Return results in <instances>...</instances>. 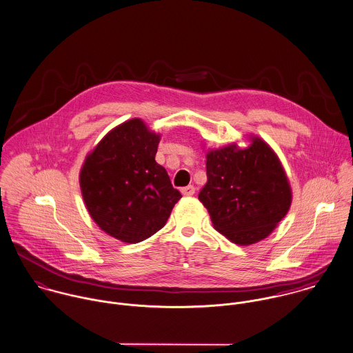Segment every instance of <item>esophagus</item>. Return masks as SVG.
I'll return each mask as SVG.
<instances>
[{
    "instance_id": "1",
    "label": "esophagus",
    "mask_w": 353,
    "mask_h": 353,
    "mask_svg": "<svg viewBox=\"0 0 353 353\" xmlns=\"http://www.w3.org/2000/svg\"><path fill=\"white\" fill-rule=\"evenodd\" d=\"M181 194L184 196H192L195 194V187L194 185H188V187H184L181 188Z\"/></svg>"
}]
</instances>
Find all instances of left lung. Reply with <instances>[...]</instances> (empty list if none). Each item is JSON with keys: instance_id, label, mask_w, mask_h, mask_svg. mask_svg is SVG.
Returning <instances> with one entry per match:
<instances>
[{"instance_id": "obj_1", "label": "left lung", "mask_w": 353, "mask_h": 353, "mask_svg": "<svg viewBox=\"0 0 353 353\" xmlns=\"http://www.w3.org/2000/svg\"><path fill=\"white\" fill-rule=\"evenodd\" d=\"M251 141L247 148L230 144L208 152V183L199 192L214 228L239 245L268 237L292 202L276 152L259 138Z\"/></svg>"}]
</instances>
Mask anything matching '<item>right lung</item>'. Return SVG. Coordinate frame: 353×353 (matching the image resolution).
Returning <instances> with one entry per match:
<instances>
[{"label": "right lung", "instance_id": "right-lung-1", "mask_svg": "<svg viewBox=\"0 0 353 353\" xmlns=\"http://www.w3.org/2000/svg\"><path fill=\"white\" fill-rule=\"evenodd\" d=\"M158 143L159 135L134 119L112 130L81 168L80 188L91 218L124 243L157 233L181 198L155 162Z\"/></svg>", "mask_w": 353, "mask_h": 353}]
</instances>
